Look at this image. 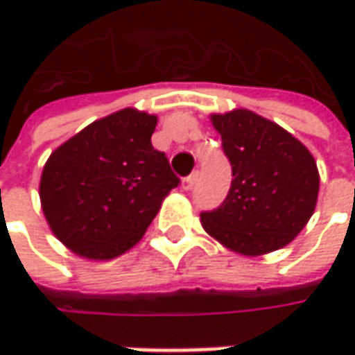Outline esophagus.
<instances>
[{"label":"esophagus","mask_w":355,"mask_h":355,"mask_svg":"<svg viewBox=\"0 0 355 355\" xmlns=\"http://www.w3.org/2000/svg\"><path fill=\"white\" fill-rule=\"evenodd\" d=\"M196 180H198V171H193L191 175L184 178V182H182V187H184L185 191H189V189L193 187V184H196Z\"/></svg>","instance_id":"1"}]
</instances>
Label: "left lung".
I'll use <instances>...</instances> for the list:
<instances>
[{"label": "left lung", "instance_id": "left-lung-1", "mask_svg": "<svg viewBox=\"0 0 355 355\" xmlns=\"http://www.w3.org/2000/svg\"><path fill=\"white\" fill-rule=\"evenodd\" d=\"M231 162L225 201L201 213V225L223 247L261 257L288 245L312 217L320 175L316 159L277 122L237 108L211 114Z\"/></svg>", "mask_w": 355, "mask_h": 355}]
</instances>
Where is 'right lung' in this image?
<instances>
[{"instance_id":"add662e5","label":"right lung","mask_w":355,"mask_h":355,"mask_svg":"<svg viewBox=\"0 0 355 355\" xmlns=\"http://www.w3.org/2000/svg\"><path fill=\"white\" fill-rule=\"evenodd\" d=\"M157 116L124 108L61 144L41 173L39 198L67 249L108 261L132 249L180 178L152 146Z\"/></svg>"}]
</instances>
